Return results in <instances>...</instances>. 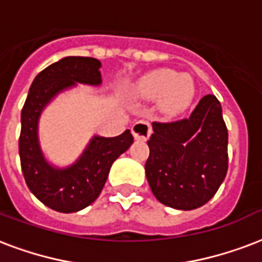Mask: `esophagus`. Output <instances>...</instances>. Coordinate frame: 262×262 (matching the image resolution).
<instances>
[{"label":"esophagus","instance_id":"obj_1","mask_svg":"<svg viewBox=\"0 0 262 262\" xmlns=\"http://www.w3.org/2000/svg\"><path fill=\"white\" fill-rule=\"evenodd\" d=\"M132 133H133L136 140H147L151 136V133H152V126H151V123L148 121L141 119V121H137L133 125Z\"/></svg>","mask_w":262,"mask_h":262}]
</instances>
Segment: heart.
Instances as JSON below:
<instances>
[{
  "label": "heart",
  "instance_id": "heart-1",
  "mask_svg": "<svg viewBox=\"0 0 262 262\" xmlns=\"http://www.w3.org/2000/svg\"><path fill=\"white\" fill-rule=\"evenodd\" d=\"M137 93L144 99L159 97V107L165 114L183 113L195 96V82L188 74H177L173 70L151 71L137 83Z\"/></svg>",
  "mask_w": 262,
  "mask_h": 262
}]
</instances>
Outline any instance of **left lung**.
<instances>
[{"label":"left lung","instance_id":"1","mask_svg":"<svg viewBox=\"0 0 262 262\" xmlns=\"http://www.w3.org/2000/svg\"><path fill=\"white\" fill-rule=\"evenodd\" d=\"M145 174L158 201L192 210L214 196L228 170V130L217 97L206 95L189 118L152 122Z\"/></svg>","mask_w":262,"mask_h":262}]
</instances>
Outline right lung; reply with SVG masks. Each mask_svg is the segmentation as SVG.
I'll use <instances>...</instances> for the list:
<instances>
[{"mask_svg": "<svg viewBox=\"0 0 262 262\" xmlns=\"http://www.w3.org/2000/svg\"><path fill=\"white\" fill-rule=\"evenodd\" d=\"M100 63L93 57L69 56L38 74L21 110L19 155L21 171L30 191L60 213L82 210L97 199L114 161L133 143L130 130L117 137L95 136L77 162L66 169L47 162L38 143V119L57 93L75 82L100 85Z\"/></svg>", "mask_w": 262, "mask_h": 262, "instance_id": "obj_1", "label": "right lung"}]
</instances>
